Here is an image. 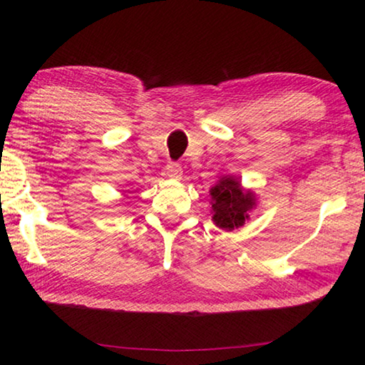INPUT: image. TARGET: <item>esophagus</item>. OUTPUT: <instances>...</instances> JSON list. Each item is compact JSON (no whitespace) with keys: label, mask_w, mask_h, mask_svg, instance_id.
<instances>
[{"label":"esophagus","mask_w":365,"mask_h":365,"mask_svg":"<svg viewBox=\"0 0 365 365\" xmlns=\"http://www.w3.org/2000/svg\"><path fill=\"white\" fill-rule=\"evenodd\" d=\"M165 175H168V178H170V180H182L183 174H182L180 165L175 163L168 164V168H165Z\"/></svg>","instance_id":"obj_1"}]
</instances>
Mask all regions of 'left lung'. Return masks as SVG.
<instances>
[{"instance_id":"8db88e82","label":"left lung","mask_w":365,"mask_h":365,"mask_svg":"<svg viewBox=\"0 0 365 365\" xmlns=\"http://www.w3.org/2000/svg\"><path fill=\"white\" fill-rule=\"evenodd\" d=\"M209 195L214 225L227 232L243 227L257 206V195L251 188H245L233 175H222Z\"/></svg>"}]
</instances>
